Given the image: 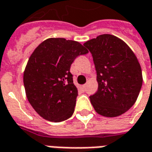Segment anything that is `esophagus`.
I'll list each match as a JSON object with an SVG mask.
<instances>
[{
	"mask_svg": "<svg viewBox=\"0 0 152 152\" xmlns=\"http://www.w3.org/2000/svg\"><path fill=\"white\" fill-rule=\"evenodd\" d=\"M85 88H86V85H82L81 86L82 90H85Z\"/></svg>",
	"mask_w": 152,
	"mask_h": 152,
	"instance_id": "34e87169",
	"label": "esophagus"
}]
</instances>
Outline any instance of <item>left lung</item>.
Masks as SVG:
<instances>
[{"label": "left lung", "instance_id": "left-lung-1", "mask_svg": "<svg viewBox=\"0 0 152 152\" xmlns=\"http://www.w3.org/2000/svg\"><path fill=\"white\" fill-rule=\"evenodd\" d=\"M84 46L89 50L96 71L98 88L89 96L100 115L114 118L133 106L142 85L139 60L124 41L112 34H101Z\"/></svg>", "mask_w": 152, "mask_h": 152}]
</instances>
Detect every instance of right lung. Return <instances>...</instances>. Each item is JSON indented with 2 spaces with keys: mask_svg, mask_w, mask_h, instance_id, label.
Listing matches in <instances>:
<instances>
[{
  "mask_svg": "<svg viewBox=\"0 0 152 152\" xmlns=\"http://www.w3.org/2000/svg\"><path fill=\"white\" fill-rule=\"evenodd\" d=\"M88 52L78 42L50 38L31 54L23 83L28 102L42 118L59 122L72 115L78 90L70 67L77 56Z\"/></svg>",
  "mask_w": 152,
  "mask_h": 152,
  "instance_id": "right-lung-1",
  "label": "right lung"
}]
</instances>
